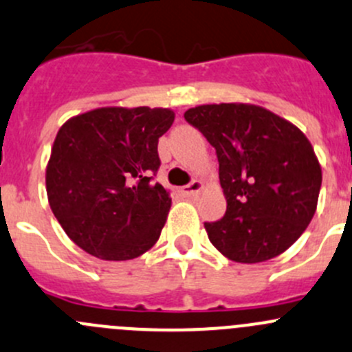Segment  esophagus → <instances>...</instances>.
<instances>
[{"label":"esophagus","mask_w":352,"mask_h":352,"mask_svg":"<svg viewBox=\"0 0 352 352\" xmlns=\"http://www.w3.org/2000/svg\"><path fill=\"white\" fill-rule=\"evenodd\" d=\"M201 189H203V182H201V180H192V182H189L187 186L182 187V192L186 194V196H194V194L199 192Z\"/></svg>","instance_id":"obj_1"}]
</instances>
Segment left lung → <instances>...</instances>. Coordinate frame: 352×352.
<instances>
[{"label": "left lung", "instance_id": "obj_1", "mask_svg": "<svg viewBox=\"0 0 352 352\" xmlns=\"http://www.w3.org/2000/svg\"><path fill=\"white\" fill-rule=\"evenodd\" d=\"M217 151L227 211L204 221L211 244L237 263L291 248L315 214L322 168L306 135L254 104H203L184 113Z\"/></svg>", "mask_w": 352, "mask_h": 352}]
</instances>
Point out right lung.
Here are the masks:
<instances>
[{
  "label": "right lung",
  "mask_w": 352,
  "mask_h": 352,
  "mask_svg": "<svg viewBox=\"0 0 352 352\" xmlns=\"http://www.w3.org/2000/svg\"><path fill=\"white\" fill-rule=\"evenodd\" d=\"M166 108H98L61 125L46 168L53 214L85 252L108 261L144 254L160 239L172 197L155 182Z\"/></svg>",
  "instance_id": "obj_1"
}]
</instances>
